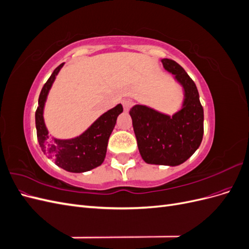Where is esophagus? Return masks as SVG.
Wrapping results in <instances>:
<instances>
[{
	"mask_svg": "<svg viewBox=\"0 0 249 249\" xmlns=\"http://www.w3.org/2000/svg\"><path fill=\"white\" fill-rule=\"evenodd\" d=\"M132 105H133V101L131 99H125L123 101V106L124 111H129L130 108L132 107Z\"/></svg>",
	"mask_w": 249,
	"mask_h": 249,
	"instance_id": "1",
	"label": "esophagus"
}]
</instances>
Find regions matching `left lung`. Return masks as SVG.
<instances>
[{
  "instance_id": "left-lung-1",
  "label": "left lung",
  "mask_w": 249,
  "mask_h": 249,
  "mask_svg": "<svg viewBox=\"0 0 249 249\" xmlns=\"http://www.w3.org/2000/svg\"><path fill=\"white\" fill-rule=\"evenodd\" d=\"M184 89V102L172 116L143 105L130 110L139 153L147 164L178 166L195 153L202 140L203 109L196 85L182 66L162 59Z\"/></svg>"
}]
</instances>
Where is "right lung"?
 Here are the masks:
<instances>
[{
    "mask_svg": "<svg viewBox=\"0 0 249 249\" xmlns=\"http://www.w3.org/2000/svg\"><path fill=\"white\" fill-rule=\"evenodd\" d=\"M64 63L53 71L43 85L38 99V107L35 112L37 139L43 154L55 162L57 166L70 172H85L102 165L107 153L110 135L114 129L117 116L124 111L123 106H117L105 112L80 136L71 139L51 138L44 124L43 109L50 89L56 76Z\"/></svg>",
    "mask_w": 249,
    "mask_h": 249,
    "instance_id": "1",
    "label": "right lung"
}]
</instances>
